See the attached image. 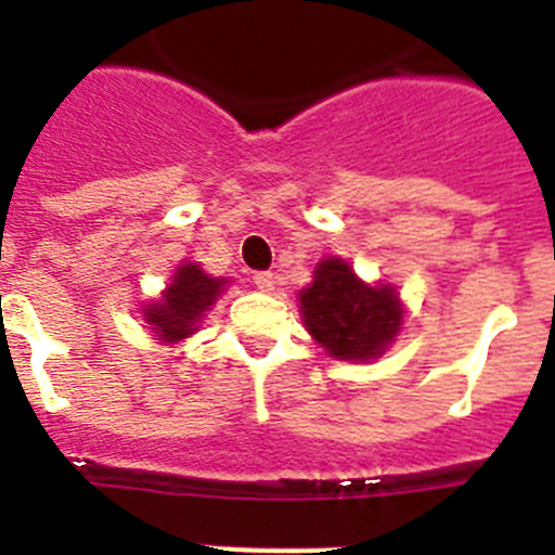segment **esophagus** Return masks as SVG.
I'll use <instances>...</instances> for the list:
<instances>
[{
    "label": "esophagus",
    "instance_id": "esophagus-1",
    "mask_svg": "<svg viewBox=\"0 0 555 555\" xmlns=\"http://www.w3.org/2000/svg\"><path fill=\"white\" fill-rule=\"evenodd\" d=\"M253 283L258 288H261V292H272V288H274V274L272 272H255L253 274Z\"/></svg>",
    "mask_w": 555,
    "mask_h": 555
}]
</instances>
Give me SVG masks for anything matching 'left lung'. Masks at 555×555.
Segmentation results:
<instances>
[{
  "mask_svg": "<svg viewBox=\"0 0 555 555\" xmlns=\"http://www.w3.org/2000/svg\"><path fill=\"white\" fill-rule=\"evenodd\" d=\"M306 331L338 361H375L405 322V308L391 283H366L356 269L327 255L313 267V281L297 294Z\"/></svg>",
  "mask_w": 555,
  "mask_h": 555,
  "instance_id": "8db88e82",
  "label": "left lung"
}]
</instances>
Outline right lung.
<instances>
[{
  "label": "right lung",
  "mask_w": 555,
  "mask_h": 555,
  "mask_svg": "<svg viewBox=\"0 0 555 555\" xmlns=\"http://www.w3.org/2000/svg\"><path fill=\"white\" fill-rule=\"evenodd\" d=\"M224 286L228 278H210L199 263H178L158 300L141 306L144 327L164 345H178L199 331L210 308L224 294Z\"/></svg>",
  "instance_id": "obj_1"
}]
</instances>
